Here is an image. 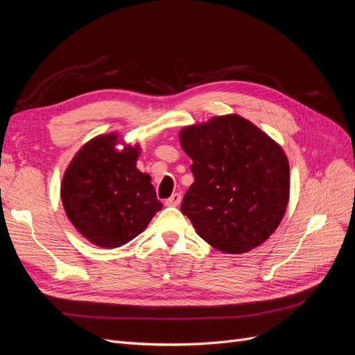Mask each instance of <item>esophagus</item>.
Listing matches in <instances>:
<instances>
[{"label": "esophagus", "mask_w": 355, "mask_h": 355, "mask_svg": "<svg viewBox=\"0 0 355 355\" xmlns=\"http://www.w3.org/2000/svg\"><path fill=\"white\" fill-rule=\"evenodd\" d=\"M180 200H182L180 194H178V192H176V194H173L168 200H166V206L176 207V206H179V204H180Z\"/></svg>", "instance_id": "1"}]
</instances>
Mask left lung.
Wrapping results in <instances>:
<instances>
[{
    "mask_svg": "<svg viewBox=\"0 0 355 355\" xmlns=\"http://www.w3.org/2000/svg\"><path fill=\"white\" fill-rule=\"evenodd\" d=\"M194 184L182 200L200 237L239 254L265 243L280 225L290 196L283 148L237 114L213 116L179 132Z\"/></svg>",
    "mask_w": 355,
    "mask_h": 355,
    "instance_id": "obj_1",
    "label": "left lung"
}]
</instances>
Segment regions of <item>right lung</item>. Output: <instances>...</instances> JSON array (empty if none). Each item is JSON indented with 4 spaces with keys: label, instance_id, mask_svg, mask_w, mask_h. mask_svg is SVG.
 <instances>
[{
    "label": "right lung",
    "instance_id": "1",
    "mask_svg": "<svg viewBox=\"0 0 355 355\" xmlns=\"http://www.w3.org/2000/svg\"><path fill=\"white\" fill-rule=\"evenodd\" d=\"M141 151V145L125 144L116 132L99 135L78 149L63 173V209L92 244L121 247L144 232L163 209L151 176L136 167Z\"/></svg>",
    "mask_w": 355,
    "mask_h": 355
}]
</instances>
